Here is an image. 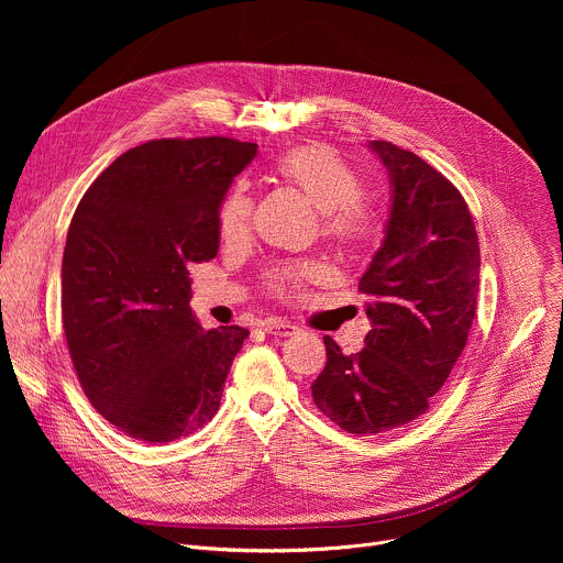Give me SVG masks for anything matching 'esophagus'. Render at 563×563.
<instances>
[{
	"label": "esophagus",
	"instance_id": "1",
	"mask_svg": "<svg viewBox=\"0 0 563 563\" xmlns=\"http://www.w3.org/2000/svg\"><path fill=\"white\" fill-rule=\"evenodd\" d=\"M265 332L272 334V336H294L298 332V328L287 323V320L272 318V320H267V323H265Z\"/></svg>",
	"mask_w": 563,
	"mask_h": 563
}]
</instances>
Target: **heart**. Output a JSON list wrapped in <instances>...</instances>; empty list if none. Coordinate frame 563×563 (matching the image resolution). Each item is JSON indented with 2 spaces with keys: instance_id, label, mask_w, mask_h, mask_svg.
Masks as SVG:
<instances>
[{
  "instance_id": "b5f03b06",
  "label": "heart",
  "mask_w": 563,
  "mask_h": 563,
  "mask_svg": "<svg viewBox=\"0 0 563 563\" xmlns=\"http://www.w3.org/2000/svg\"><path fill=\"white\" fill-rule=\"evenodd\" d=\"M274 174L298 189L323 216V231L336 243L356 247L374 233V216L361 205L363 176L332 146L302 144L289 148L274 163ZM252 200L243 185H235L218 209V229L227 243H238L250 233ZM313 265H291L269 276V287L280 296H296L307 280H313Z\"/></svg>"
}]
</instances>
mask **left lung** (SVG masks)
Listing matches in <instances>:
<instances>
[{
	"instance_id": "left-lung-1",
	"label": "left lung",
	"mask_w": 563,
	"mask_h": 563,
	"mask_svg": "<svg viewBox=\"0 0 563 563\" xmlns=\"http://www.w3.org/2000/svg\"><path fill=\"white\" fill-rule=\"evenodd\" d=\"M389 178L383 243L358 289L372 330L358 354L325 336L328 365L311 383L318 410L352 434H378L428 412L472 328L478 238L456 187L391 142L367 144Z\"/></svg>"
}]
</instances>
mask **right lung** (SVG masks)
I'll return each mask as SVG.
<instances>
[{
    "label": "right lung",
    "instance_id": "1",
    "mask_svg": "<svg viewBox=\"0 0 563 563\" xmlns=\"http://www.w3.org/2000/svg\"><path fill=\"white\" fill-rule=\"evenodd\" d=\"M258 146L151 140L122 153L79 200L62 258V323L93 408L118 430L169 443L209 423L250 330L205 332L191 263L218 254V209Z\"/></svg>",
    "mask_w": 563,
    "mask_h": 563
}]
</instances>
